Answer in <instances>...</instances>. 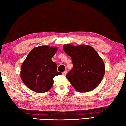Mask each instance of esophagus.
<instances>
[{
    "label": "esophagus",
    "mask_w": 126,
    "mask_h": 126,
    "mask_svg": "<svg viewBox=\"0 0 126 126\" xmlns=\"http://www.w3.org/2000/svg\"><path fill=\"white\" fill-rule=\"evenodd\" d=\"M67 73V71H64V72L62 73V74H63V75H66Z\"/></svg>",
    "instance_id": "obj_1"
}]
</instances>
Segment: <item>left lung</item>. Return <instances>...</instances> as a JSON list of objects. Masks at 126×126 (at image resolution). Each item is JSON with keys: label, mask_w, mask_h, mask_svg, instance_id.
Masks as SVG:
<instances>
[{"label": "left lung", "mask_w": 126, "mask_h": 126, "mask_svg": "<svg viewBox=\"0 0 126 126\" xmlns=\"http://www.w3.org/2000/svg\"><path fill=\"white\" fill-rule=\"evenodd\" d=\"M63 48L74 64L66 78L74 89L79 92H87L98 87L105 72L104 62L98 52L87 45L65 44Z\"/></svg>", "instance_id": "1"}]
</instances>
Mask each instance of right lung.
<instances>
[{
  "mask_svg": "<svg viewBox=\"0 0 126 126\" xmlns=\"http://www.w3.org/2000/svg\"><path fill=\"white\" fill-rule=\"evenodd\" d=\"M58 50L57 46L42 45L34 47L22 63L20 77L25 85L37 93H44L51 89L53 78L62 73L51 58Z\"/></svg>",
  "mask_w": 126,
  "mask_h": 126,
  "instance_id": "obj_1",
  "label": "right lung"
}]
</instances>
